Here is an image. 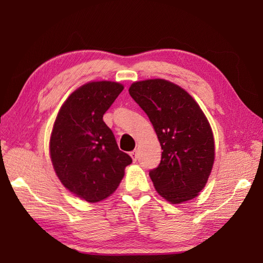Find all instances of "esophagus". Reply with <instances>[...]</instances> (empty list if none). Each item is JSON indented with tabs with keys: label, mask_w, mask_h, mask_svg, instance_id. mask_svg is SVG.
Returning a JSON list of instances; mask_svg holds the SVG:
<instances>
[{
	"label": "esophagus",
	"mask_w": 263,
	"mask_h": 263,
	"mask_svg": "<svg viewBox=\"0 0 263 263\" xmlns=\"http://www.w3.org/2000/svg\"><path fill=\"white\" fill-rule=\"evenodd\" d=\"M130 155H131V157H132V160L133 161H137V159H138V153H137V151H133V152H131L130 153Z\"/></svg>",
	"instance_id": "1"
}]
</instances>
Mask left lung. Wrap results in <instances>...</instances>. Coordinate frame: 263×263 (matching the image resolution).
<instances>
[{
  "instance_id": "8db88e82",
  "label": "left lung",
  "mask_w": 263,
  "mask_h": 263,
  "mask_svg": "<svg viewBox=\"0 0 263 263\" xmlns=\"http://www.w3.org/2000/svg\"><path fill=\"white\" fill-rule=\"evenodd\" d=\"M128 93L147 114L163 151L160 164L149 171L157 193L171 203L195 198L215 157L212 127L199 104L164 79L133 83Z\"/></svg>"
}]
</instances>
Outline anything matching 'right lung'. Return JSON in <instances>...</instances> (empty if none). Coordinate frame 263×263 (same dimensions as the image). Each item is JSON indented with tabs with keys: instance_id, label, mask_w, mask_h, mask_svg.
<instances>
[{
	"instance_id": "obj_1",
	"label": "right lung",
	"mask_w": 263,
	"mask_h": 263,
	"mask_svg": "<svg viewBox=\"0 0 263 263\" xmlns=\"http://www.w3.org/2000/svg\"><path fill=\"white\" fill-rule=\"evenodd\" d=\"M123 85L114 82L85 84L61 107L50 137V157L55 173L70 192L88 202H98L115 192L132 163L119 151L103 115Z\"/></svg>"
}]
</instances>
